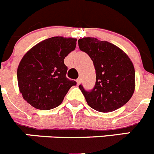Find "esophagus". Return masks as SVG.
<instances>
[{
	"mask_svg": "<svg viewBox=\"0 0 154 154\" xmlns=\"http://www.w3.org/2000/svg\"><path fill=\"white\" fill-rule=\"evenodd\" d=\"M76 82H77V85H79L80 82H81V79H76Z\"/></svg>",
	"mask_w": 154,
	"mask_h": 154,
	"instance_id": "34e87169",
	"label": "esophagus"
}]
</instances>
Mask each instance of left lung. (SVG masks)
Returning <instances> with one entry per match:
<instances>
[{
	"mask_svg": "<svg viewBox=\"0 0 154 154\" xmlns=\"http://www.w3.org/2000/svg\"><path fill=\"white\" fill-rule=\"evenodd\" d=\"M80 50L87 53L96 69L94 89L87 92L80 85L87 103L101 112L115 111L126 104L135 90V69L126 53L115 45L96 38L79 39Z\"/></svg>",
	"mask_w": 154,
	"mask_h": 154,
	"instance_id": "8db88e82",
	"label": "left lung"
}]
</instances>
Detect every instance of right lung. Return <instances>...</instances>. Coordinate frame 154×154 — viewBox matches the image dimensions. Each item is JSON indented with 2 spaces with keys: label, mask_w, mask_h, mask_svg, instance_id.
<instances>
[{
  "label": "right lung",
  "mask_w": 154,
  "mask_h": 154,
  "mask_svg": "<svg viewBox=\"0 0 154 154\" xmlns=\"http://www.w3.org/2000/svg\"><path fill=\"white\" fill-rule=\"evenodd\" d=\"M77 39L52 37L35 45L17 67L19 91L31 106L49 110L61 104L75 81L66 78L64 59L76 47Z\"/></svg>",
  "instance_id": "1"
}]
</instances>
